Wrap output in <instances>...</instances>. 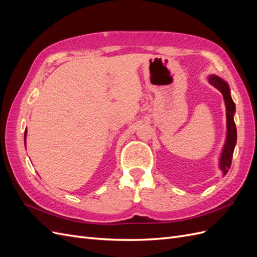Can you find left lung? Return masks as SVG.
Wrapping results in <instances>:
<instances>
[{"mask_svg": "<svg viewBox=\"0 0 257 257\" xmlns=\"http://www.w3.org/2000/svg\"><path fill=\"white\" fill-rule=\"evenodd\" d=\"M208 81L219 90L224 97L225 106H226V120H227V133H226V142L223 147V150L220 158V169L225 176L228 173V169L231 165L232 153L235 150V146L237 143V130L234 121V114L236 111V106L234 100L230 96V89L226 81H224L220 77L215 75H210L208 77Z\"/></svg>", "mask_w": 257, "mask_h": 257, "instance_id": "1", "label": "left lung"}]
</instances>
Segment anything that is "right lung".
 Returning a JSON list of instances; mask_svg holds the SVG:
<instances>
[{
    "mask_svg": "<svg viewBox=\"0 0 257 257\" xmlns=\"http://www.w3.org/2000/svg\"><path fill=\"white\" fill-rule=\"evenodd\" d=\"M26 137H27V130H26V132H25V141H26Z\"/></svg>",
    "mask_w": 257,
    "mask_h": 257,
    "instance_id": "add662e5",
    "label": "right lung"
}]
</instances>
